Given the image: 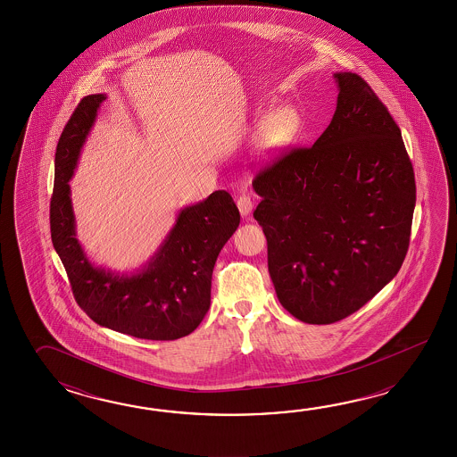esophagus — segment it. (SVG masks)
I'll use <instances>...</instances> for the list:
<instances>
[{
    "instance_id": "esophagus-1",
    "label": "esophagus",
    "mask_w": 457,
    "mask_h": 457,
    "mask_svg": "<svg viewBox=\"0 0 457 457\" xmlns=\"http://www.w3.org/2000/svg\"><path fill=\"white\" fill-rule=\"evenodd\" d=\"M237 205H238V211H240V214H242L243 217H248V215L252 214L253 201L250 195H240L238 201H237Z\"/></svg>"
}]
</instances>
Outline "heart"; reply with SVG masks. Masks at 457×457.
Here are the masks:
<instances>
[{
	"mask_svg": "<svg viewBox=\"0 0 457 457\" xmlns=\"http://www.w3.org/2000/svg\"><path fill=\"white\" fill-rule=\"evenodd\" d=\"M256 127L262 136V142L270 148L279 150L291 145L301 136L303 119L295 107L286 106L272 112L271 116L262 114Z\"/></svg>",
	"mask_w": 457,
	"mask_h": 457,
	"instance_id": "obj_1",
	"label": "heart"
}]
</instances>
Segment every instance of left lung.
I'll return each instance as SVG.
<instances>
[{
  "instance_id": "left-lung-1",
  "label": "left lung",
  "mask_w": 457,
  "mask_h": 457,
  "mask_svg": "<svg viewBox=\"0 0 457 457\" xmlns=\"http://www.w3.org/2000/svg\"><path fill=\"white\" fill-rule=\"evenodd\" d=\"M337 111L309 148L262 170L253 217L268 240L282 307L328 325L395 278L417 201L413 166L387 107L356 73L338 71Z\"/></svg>"
}]
</instances>
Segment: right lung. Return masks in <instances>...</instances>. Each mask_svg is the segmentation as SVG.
<instances>
[{
    "instance_id": "obj_1",
    "label": "right lung",
    "mask_w": 457,
    "mask_h": 457,
    "mask_svg": "<svg viewBox=\"0 0 457 457\" xmlns=\"http://www.w3.org/2000/svg\"><path fill=\"white\" fill-rule=\"evenodd\" d=\"M104 99L83 97L60 136L50 199L52 243L75 301L91 320L142 340H178L193 333L209 311L214 264L240 224V212L232 195L215 191L179 211L160 248L136 272L120 274L89 262L78 242L69 181Z\"/></svg>"
}]
</instances>
